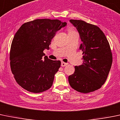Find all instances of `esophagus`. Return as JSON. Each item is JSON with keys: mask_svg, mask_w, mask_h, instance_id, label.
<instances>
[{"mask_svg": "<svg viewBox=\"0 0 120 120\" xmlns=\"http://www.w3.org/2000/svg\"><path fill=\"white\" fill-rule=\"evenodd\" d=\"M66 65H68L67 63L64 62H61V66H62V67H64V66H66Z\"/></svg>", "mask_w": 120, "mask_h": 120, "instance_id": "1", "label": "esophagus"}]
</instances>
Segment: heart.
Here are the masks:
<instances>
[{
    "instance_id": "obj_1",
    "label": "heart",
    "mask_w": 120,
    "mask_h": 120,
    "mask_svg": "<svg viewBox=\"0 0 120 120\" xmlns=\"http://www.w3.org/2000/svg\"><path fill=\"white\" fill-rule=\"evenodd\" d=\"M68 32L69 33H72V32H75V30H74L73 28H69L68 29Z\"/></svg>"
}]
</instances>
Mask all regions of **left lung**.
I'll return each instance as SVG.
<instances>
[{
  "mask_svg": "<svg viewBox=\"0 0 120 120\" xmlns=\"http://www.w3.org/2000/svg\"><path fill=\"white\" fill-rule=\"evenodd\" d=\"M80 34L83 63L75 66L69 76L70 86L81 93L98 90L105 82L112 66L113 57L109 43L99 27L82 20L70 19Z\"/></svg>",
  "mask_w": 120,
  "mask_h": 120,
  "instance_id": "left-lung-1",
  "label": "left lung"
}]
</instances>
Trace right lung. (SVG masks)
I'll list each match as a JSON object with an SVG mask.
<instances>
[{
	"instance_id": "obj_1",
	"label": "right lung",
	"mask_w": 120,
	"mask_h": 120,
	"mask_svg": "<svg viewBox=\"0 0 120 120\" xmlns=\"http://www.w3.org/2000/svg\"><path fill=\"white\" fill-rule=\"evenodd\" d=\"M66 24L58 19H38L23 23L16 32L10 52V67L23 89L40 93L51 88L60 61L43 57V51L50 49L55 33Z\"/></svg>"
}]
</instances>
